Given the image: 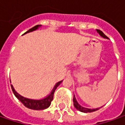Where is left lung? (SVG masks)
I'll use <instances>...</instances> for the list:
<instances>
[{
    "instance_id": "8db88e82",
    "label": "left lung",
    "mask_w": 125,
    "mask_h": 125,
    "mask_svg": "<svg viewBox=\"0 0 125 125\" xmlns=\"http://www.w3.org/2000/svg\"><path fill=\"white\" fill-rule=\"evenodd\" d=\"M97 32H98L101 36H102L103 38H107V39H108V37L106 36V35L104 34V32H103L102 31H101V30H97ZM73 102H74V107H75L77 110H79V111H80V112H95V111L99 109L98 108V109H87V108H85V107L81 106L77 103V100H76L74 95V98H73Z\"/></svg>"
}]
</instances>
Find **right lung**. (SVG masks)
<instances>
[{
    "instance_id": "right-lung-1",
    "label": "right lung",
    "mask_w": 125,
    "mask_h": 125,
    "mask_svg": "<svg viewBox=\"0 0 125 125\" xmlns=\"http://www.w3.org/2000/svg\"><path fill=\"white\" fill-rule=\"evenodd\" d=\"M41 25H36L35 27H33L32 28L30 29L28 31H27L24 34L27 33V32H32L35 30H37L39 27H40ZM62 81H60L59 83H57L55 85L54 88L53 89L52 92L51 93V94L47 96L46 98H43V99H41V100H32V99H29V98H24L21 95H20L19 93H17L14 88L13 87L12 85H11V89H12L13 93V94L15 95V96L23 104L24 106H25L28 109H33V110H43L45 109H47L48 107L50 106L51 104V101H53V94H54V92L56 90V89L57 88V87L60 85V83H62Z\"/></svg>"
}]
</instances>
